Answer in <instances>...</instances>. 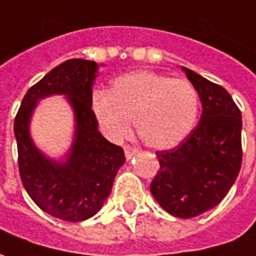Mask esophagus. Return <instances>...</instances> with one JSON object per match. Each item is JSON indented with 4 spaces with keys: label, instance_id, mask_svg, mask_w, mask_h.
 Listing matches in <instances>:
<instances>
[{
    "label": "esophagus",
    "instance_id": "1",
    "mask_svg": "<svg viewBox=\"0 0 256 256\" xmlns=\"http://www.w3.org/2000/svg\"><path fill=\"white\" fill-rule=\"evenodd\" d=\"M137 154V150L136 148H133V146H124V155H126V158L130 159L132 156H134Z\"/></svg>",
    "mask_w": 256,
    "mask_h": 256
}]
</instances>
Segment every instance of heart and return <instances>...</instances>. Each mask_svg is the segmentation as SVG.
<instances>
[{"mask_svg": "<svg viewBox=\"0 0 256 256\" xmlns=\"http://www.w3.org/2000/svg\"><path fill=\"white\" fill-rule=\"evenodd\" d=\"M198 92L186 78L136 70L115 78L106 92L92 100V112L110 140H123L132 128L146 146L173 148L188 136L198 115Z\"/></svg>", "mask_w": 256, "mask_h": 256, "instance_id": "b5f03b06", "label": "heart"}]
</instances>
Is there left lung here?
I'll list each match as a JSON object with an SVG mask.
<instances>
[{
    "mask_svg": "<svg viewBox=\"0 0 256 256\" xmlns=\"http://www.w3.org/2000/svg\"><path fill=\"white\" fill-rule=\"evenodd\" d=\"M183 70L202 104L201 120L178 146L156 151L159 169L150 188L166 212L188 219L216 206L236 182L242 162V120L226 88Z\"/></svg>",
    "mask_w": 256,
    "mask_h": 256,
    "instance_id": "8db88e82",
    "label": "left lung"
}]
</instances>
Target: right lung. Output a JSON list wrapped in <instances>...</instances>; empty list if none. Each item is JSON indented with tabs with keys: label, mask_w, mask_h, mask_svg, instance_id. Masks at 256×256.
<instances>
[{
	"label": "right lung",
	"mask_w": 256,
	"mask_h": 256,
	"mask_svg": "<svg viewBox=\"0 0 256 256\" xmlns=\"http://www.w3.org/2000/svg\"><path fill=\"white\" fill-rule=\"evenodd\" d=\"M97 69L92 60H65L28 88L14 123L23 187L38 208L66 222L86 220L102 208L116 173L126 160L122 146L98 132L91 110ZM54 94L68 95L75 110V141L65 162L42 156L28 134L36 101Z\"/></svg>",
	"instance_id": "right-lung-1"
}]
</instances>
